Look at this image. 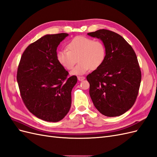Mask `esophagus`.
I'll return each mask as SVG.
<instances>
[{
  "mask_svg": "<svg viewBox=\"0 0 157 157\" xmlns=\"http://www.w3.org/2000/svg\"><path fill=\"white\" fill-rule=\"evenodd\" d=\"M77 78H78V80H79V81H82V80L85 79V77H80V76H78V77H77Z\"/></svg>",
  "mask_w": 157,
  "mask_h": 157,
  "instance_id": "34e87169",
  "label": "esophagus"
}]
</instances>
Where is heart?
Returning a JSON list of instances; mask_svg holds the SVG:
<instances>
[{"label": "heart", "instance_id": "1", "mask_svg": "<svg viewBox=\"0 0 157 157\" xmlns=\"http://www.w3.org/2000/svg\"><path fill=\"white\" fill-rule=\"evenodd\" d=\"M66 49L57 52L56 59L67 70L72 69L78 59V63L71 72L73 75H82L90 69H98L106 57V47L103 42L86 36H75L66 45Z\"/></svg>", "mask_w": 157, "mask_h": 157}]
</instances>
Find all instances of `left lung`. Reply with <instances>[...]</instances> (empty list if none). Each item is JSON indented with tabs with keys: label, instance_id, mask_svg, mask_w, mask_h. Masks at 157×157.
Returning <instances> with one entry per match:
<instances>
[{
	"label": "left lung",
	"instance_id": "1",
	"mask_svg": "<svg viewBox=\"0 0 157 157\" xmlns=\"http://www.w3.org/2000/svg\"><path fill=\"white\" fill-rule=\"evenodd\" d=\"M88 35L101 39L106 47L104 62L86 77L90 98L102 115L120 116L134 105L138 95L141 73L136 54L115 32L99 29Z\"/></svg>",
	"mask_w": 157,
	"mask_h": 157
}]
</instances>
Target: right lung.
<instances>
[{
    "mask_svg": "<svg viewBox=\"0 0 157 157\" xmlns=\"http://www.w3.org/2000/svg\"><path fill=\"white\" fill-rule=\"evenodd\" d=\"M69 35H46L31 43L18 65L17 81L22 100L32 114L48 122H58L68 113L71 91L77 82L59 65L57 48Z\"/></svg>",
    "mask_w": 157,
    "mask_h": 157,
    "instance_id": "1",
    "label": "right lung"
}]
</instances>
